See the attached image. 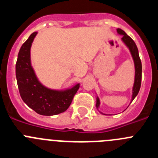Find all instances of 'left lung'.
<instances>
[{
  "instance_id": "8db88e82",
  "label": "left lung",
  "mask_w": 158,
  "mask_h": 158,
  "mask_svg": "<svg viewBox=\"0 0 158 158\" xmlns=\"http://www.w3.org/2000/svg\"><path fill=\"white\" fill-rule=\"evenodd\" d=\"M117 33L118 35H122V41L123 42L124 44L128 47L130 52L131 54V56L134 60V63H135V83H134L133 89H132V98H131V102L133 101L134 99L136 97V96L139 93L141 87V81H142V62H141L140 58H139V50L137 47L136 44L134 42V40L130 37L129 35L125 33L124 31L122 29L118 28L117 29ZM100 99L98 96L96 97V107L98 109L100 107ZM102 113V112H100ZM103 114V113H102Z\"/></svg>"
}]
</instances>
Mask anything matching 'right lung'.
Masks as SVG:
<instances>
[{"label": "right lung", "mask_w": 158, "mask_h": 158, "mask_svg": "<svg viewBox=\"0 0 158 158\" xmlns=\"http://www.w3.org/2000/svg\"><path fill=\"white\" fill-rule=\"evenodd\" d=\"M36 35L35 31L29 36L18 54L16 64L18 89L23 102L36 113L48 116L58 115L68 109L80 84L65 90H54L40 83L31 63V47Z\"/></svg>", "instance_id": "obj_1"}]
</instances>
